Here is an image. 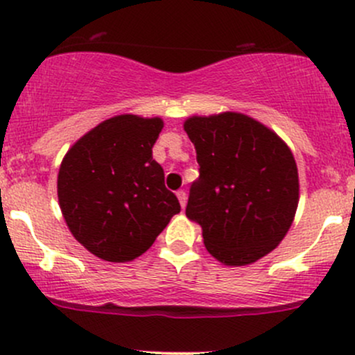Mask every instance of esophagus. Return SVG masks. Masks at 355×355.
Wrapping results in <instances>:
<instances>
[{"label": "esophagus", "mask_w": 355, "mask_h": 355, "mask_svg": "<svg viewBox=\"0 0 355 355\" xmlns=\"http://www.w3.org/2000/svg\"><path fill=\"white\" fill-rule=\"evenodd\" d=\"M177 197H178V202H180L182 207H185V205H187V193H185V190H178Z\"/></svg>", "instance_id": "obj_1"}]
</instances>
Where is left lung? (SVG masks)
Wrapping results in <instances>:
<instances>
[{
    "label": "left lung",
    "mask_w": 355,
    "mask_h": 355,
    "mask_svg": "<svg viewBox=\"0 0 355 355\" xmlns=\"http://www.w3.org/2000/svg\"><path fill=\"white\" fill-rule=\"evenodd\" d=\"M184 130L197 151L198 178L185 214L207 251L227 266L266 256L286 236L298 207V170L275 131L241 112L192 116Z\"/></svg>",
    "instance_id": "1"
}]
</instances>
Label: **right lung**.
Masks as SVG:
<instances>
[{
    "instance_id": "obj_1",
    "label": "right lung",
    "mask_w": 355,
    "mask_h": 355,
    "mask_svg": "<svg viewBox=\"0 0 355 355\" xmlns=\"http://www.w3.org/2000/svg\"><path fill=\"white\" fill-rule=\"evenodd\" d=\"M162 130L159 118L114 116L84 135L62 159V214L72 236L97 258L133 261L180 212L151 151Z\"/></svg>"
}]
</instances>
